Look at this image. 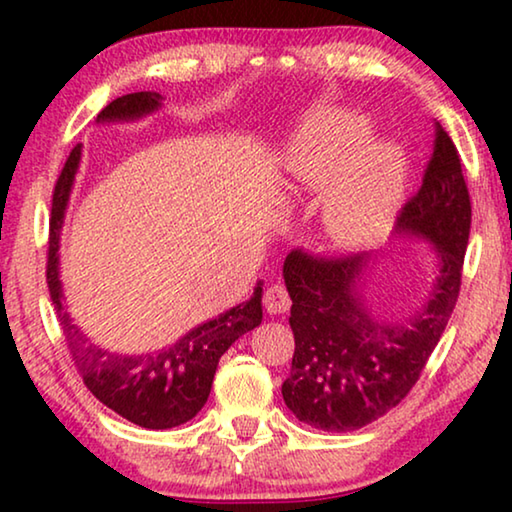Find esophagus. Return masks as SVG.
<instances>
[{
	"label": "esophagus",
	"instance_id": "1",
	"mask_svg": "<svg viewBox=\"0 0 512 512\" xmlns=\"http://www.w3.org/2000/svg\"><path fill=\"white\" fill-rule=\"evenodd\" d=\"M264 307L268 314H284L291 307V298L289 291L284 284H271L264 293Z\"/></svg>",
	"mask_w": 512,
	"mask_h": 512
}]
</instances>
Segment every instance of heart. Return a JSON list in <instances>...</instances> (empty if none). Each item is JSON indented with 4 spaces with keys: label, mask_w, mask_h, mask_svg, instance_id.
<instances>
[{
    "label": "heart",
    "mask_w": 512,
    "mask_h": 512,
    "mask_svg": "<svg viewBox=\"0 0 512 512\" xmlns=\"http://www.w3.org/2000/svg\"><path fill=\"white\" fill-rule=\"evenodd\" d=\"M370 121L348 110L323 112L284 151L293 185L327 192L323 221L343 250L375 246L402 210L409 162L395 144H372Z\"/></svg>",
    "instance_id": "heart-1"
}]
</instances>
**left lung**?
<instances>
[{
    "label": "left lung",
    "mask_w": 512,
    "mask_h": 512,
    "mask_svg": "<svg viewBox=\"0 0 512 512\" xmlns=\"http://www.w3.org/2000/svg\"><path fill=\"white\" fill-rule=\"evenodd\" d=\"M472 205L452 137L436 124L422 187L402 207L397 235L429 241L438 277L424 305L402 320H379L363 300L370 255H287L282 275L296 339L284 404L320 431H357L409 395L443 336L461 291Z\"/></svg>",
    "instance_id": "8db88e82"
}]
</instances>
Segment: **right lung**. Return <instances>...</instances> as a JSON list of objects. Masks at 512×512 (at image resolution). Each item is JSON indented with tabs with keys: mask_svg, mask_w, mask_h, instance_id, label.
Masks as SVG:
<instances>
[{
	"mask_svg": "<svg viewBox=\"0 0 512 512\" xmlns=\"http://www.w3.org/2000/svg\"><path fill=\"white\" fill-rule=\"evenodd\" d=\"M162 106L158 92H133L108 103L97 115V124L135 121ZM81 162V144H76L60 171L54 187L49 219L47 284L65 341L76 370L88 391L101 404L128 422L144 429H171L185 424L203 409L212 391L216 366L223 352L262 323V282H257L250 300L225 314L189 329L171 345L146 354H119L92 343L69 318L60 284V232H63L69 194Z\"/></svg>",
	"mask_w": 512,
	"mask_h": 512,
	"instance_id": "right-lung-1",
	"label": "right lung"
}]
</instances>
